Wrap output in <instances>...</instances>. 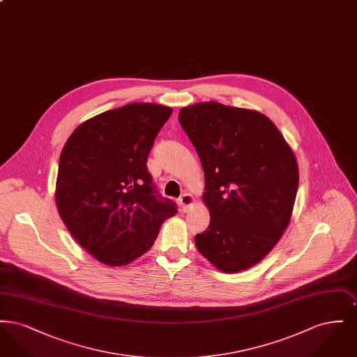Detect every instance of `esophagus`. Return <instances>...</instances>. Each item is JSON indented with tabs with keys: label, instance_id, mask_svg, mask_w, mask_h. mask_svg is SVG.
<instances>
[{
	"label": "esophagus",
	"instance_id": "obj_1",
	"mask_svg": "<svg viewBox=\"0 0 357 357\" xmlns=\"http://www.w3.org/2000/svg\"><path fill=\"white\" fill-rule=\"evenodd\" d=\"M192 204H194V198H192L191 194L185 192V194L179 198V204H181V207H182V211H187V208Z\"/></svg>",
	"mask_w": 357,
	"mask_h": 357
}]
</instances>
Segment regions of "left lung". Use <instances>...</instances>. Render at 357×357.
Returning <instances> with one entry per match:
<instances>
[{
  "label": "left lung",
  "instance_id": "obj_1",
  "mask_svg": "<svg viewBox=\"0 0 357 357\" xmlns=\"http://www.w3.org/2000/svg\"><path fill=\"white\" fill-rule=\"evenodd\" d=\"M204 171L206 231L199 253L225 273L252 268L288 227L298 188V166L287 140L264 114L197 102L179 111Z\"/></svg>",
  "mask_w": 357,
  "mask_h": 357
}]
</instances>
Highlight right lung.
I'll return each mask as SVG.
<instances>
[{"label": "right lung", "mask_w": 357, "mask_h": 357, "mask_svg": "<svg viewBox=\"0 0 357 357\" xmlns=\"http://www.w3.org/2000/svg\"><path fill=\"white\" fill-rule=\"evenodd\" d=\"M170 107L132 102L82 123L59 162L56 204L79 245L108 266L149 252L162 223L178 210L160 197L147 169Z\"/></svg>", "instance_id": "add662e5"}]
</instances>
